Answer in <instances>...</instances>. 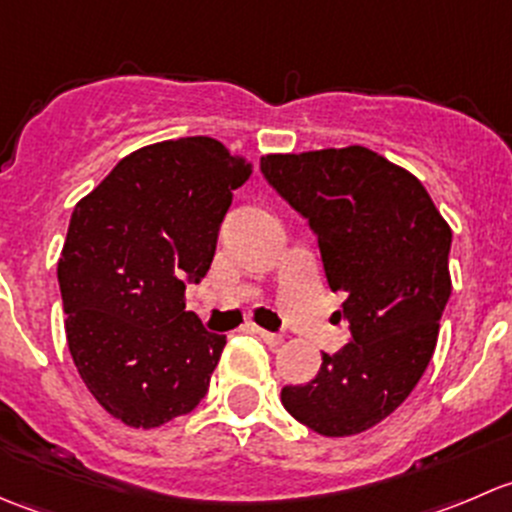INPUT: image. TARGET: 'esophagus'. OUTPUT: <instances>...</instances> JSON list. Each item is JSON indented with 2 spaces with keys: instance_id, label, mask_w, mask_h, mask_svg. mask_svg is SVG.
Returning a JSON list of instances; mask_svg holds the SVG:
<instances>
[{
  "instance_id": "esophagus-1",
  "label": "esophagus",
  "mask_w": 512,
  "mask_h": 512,
  "mask_svg": "<svg viewBox=\"0 0 512 512\" xmlns=\"http://www.w3.org/2000/svg\"><path fill=\"white\" fill-rule=\"evenodd\" d=\"M252 332H257L262 337V342L270 344V347H280L282 344V334H275V332H267V329H260V327H252Z\"/></svg>"
}]
</instances>
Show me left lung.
I'll return each instance as SVG.
<instances>
[{
	"instance_id": "left-lung-1",
	"label": "left lung",
	"mask_w": 512,
	"mask_h": 512,
	"mask_svg": "<svg viewBox=\"0 0 512 512\" xmlns=\"http://www.w3.org/2000/svg\"><path fill=\"white\" fill-rule=\"evenodd\" d=\"M267 183L309 220L352 342L282 406L322 436H354L394 414L431 361L451 297V227L416 175L364 146L272 153Z\"/></svg>"
}]
</instances>
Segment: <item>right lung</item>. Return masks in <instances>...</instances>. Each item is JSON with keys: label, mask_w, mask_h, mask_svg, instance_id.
<instances>
[{"label": "right lung", "mask_w": 512, "mask_h": 512, "mask_svg": "<svg viewBox=\"0 0 512 512\" xmlns=\"http://www.w3.org/2000/svg\"><path fill=\"white\" fill-rule=\"evenodd\" d=\"M252 163L208 136L126 156L76 203L59 257L66 342L86 389L131 428L190 414L225 337L185 312Z\"/></svg>", "instance_id": "1"}]
</instances>
